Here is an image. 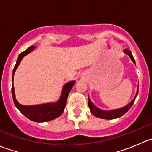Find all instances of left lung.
I'll list each match as a JSON object with an SVG mask.
<instances>
[{
  "mask_svg": "<svg viewBox=\"0 0 152 152\" xmlns=\"http://www.w3.org/2000/svg\"><path fill=\"white\" fill-rule=\"evenodd\" d=\"M124 53L126 54H128L129 56L131 58L132 61L135 64V61H134V57H133L131 51H130L129 49H124ZM137 94H138V87H137V93H136L135 96H134V99L132 100V102H130L128 105H126V107H122L121 109H117V110H110V111H104V110H102L100 109L97 108L90 101V98L88 97V106L90 109V112H91L92 114L93 115L96 117L99 118H103V119H109V120H111V119H115L121 117L122 115H124L132 107V106L134 104V101H135L136 97H137Z\"/></svg>",
  "mask_w": 152,
  "mask_h": 152,
  "instance_id": "left-lung-1",
  "label": "left lung"
}]
</instances>
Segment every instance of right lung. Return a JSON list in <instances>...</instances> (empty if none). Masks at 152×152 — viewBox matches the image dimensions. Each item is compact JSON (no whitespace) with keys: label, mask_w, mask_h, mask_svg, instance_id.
Masks as SVG:
<instances>
[{"label":"right lung","mask_w":152,"mask_h":152,"mask_svg":"<svg viewBox=\"0 0 152 152\" xmlns=\"http://www.w3.org/2000/svg\"><path fill=\"white\" fill-rule=\"evenodd\" d=\"M34 46L29 47L25 51L20 53V55L18 56V59H17L16 65H15V67H14L13 73H12V99H13L14 103H15L17 108L20 110V112L24 116H26L29 120L34 122H46L59 117L62 115V113H63L65 105H66L67 96H68L70 90L72 89L73 86L74 85L75 81L69 82L67 84H65V85L63 87V89H62L60 99H59V100L58 102H55V103H48L44 104L35 106H24L18 103V101L16 100V98H15V88H14L13 85L14 74H15V70L18 68V65H20L23 58L26 55L31 53L34 50Z\"/></svg>","instance_id":"add662e5"}]
</instances>
